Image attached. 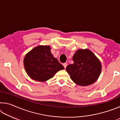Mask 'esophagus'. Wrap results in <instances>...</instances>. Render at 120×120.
Instances as JSON below:
<instances>
[{
  "label": "esophagus",
  "instance_id": "1",
  "mask_svg": "<svg viewBox=\"0 0 120 120\" xmlns=\"http://www.w3.org/2000/svg\"><path fill=\"white\" fill-rule=\"evenodd\" d=\"M67 63H64V64H63V66H64V68H66L67 67Z\"/></svg>",
  "mask_w": 120,
  "mask_h": 120
}]
</instances>
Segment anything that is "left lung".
Listing matches in <instances>:
<instances>
[{
  "label": "left lung",
  "instance_id": "left-lung-1",
  "mask_svg": "<svg viewBox=\"0 0 120 120\" xmlns=\"http://www.w3.org/2000/svg\"><path fill=\"white\" fill-rule=\"evenodd\" d=\"M74 64L66 67L70 78L76 84L87 86L96 82L101 74V62L88 49L78 50L73 56Z\"/></svg>",
  "mask_w": 120,
  "mask_h": 120
}]
</instances>
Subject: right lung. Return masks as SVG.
<instances>
[{
	"label": "right lung",
	"instance_id": "1",
	"mask_svg": "<svg viewBox=\"0 0 120 120\" xmlns=\"http://www.w3.org/2000/svg\"><path fill=\"white\" fill-rule=\"evenodd\" d=\"M49 46L40 45L34 48L26 54L24 60L25 70L31 78L45 82L64 67L50 52Z\"/></svg>",
	"mask_w": 120,
	"mask_h": 120
}]
</instances>
